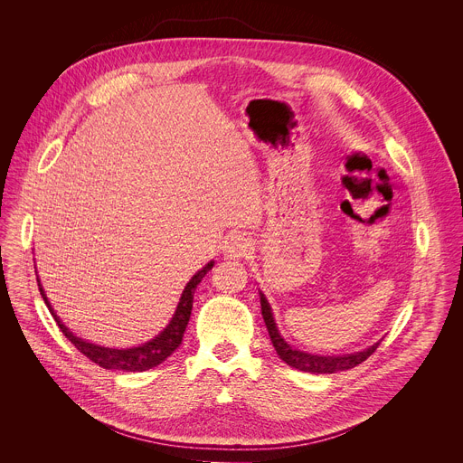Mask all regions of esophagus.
Masks as SVG:
<instances>
[{"label": "esophagus", "mask_w": 463, "mask_h": 463, "mask_svg": "<svg viewBox=\"0 0 463 463\" xmlns=\"http://www.w3.org/2000/svg\"><path fill=\"white\" fill-rule=\"evenodd\" d=\"M250 249V241L245 234H231L225 238L222 250L227 258H241L249 252Z\"/></svg>", "instance_id": "34e87169"}]
</instances>
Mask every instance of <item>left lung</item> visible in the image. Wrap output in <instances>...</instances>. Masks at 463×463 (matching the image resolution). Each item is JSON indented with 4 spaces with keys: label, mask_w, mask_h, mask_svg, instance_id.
<instances>
[{
    "label": "left lung",
    "mask_w": 463,
    "mask_h": 463,
    "mask_svg": "<svg viewBox=\"0 0 463 463\" xmlns=\"http://www.w3.org/2000/svg\"><path fill=\"white\" fill-rule=\"evenodd\" d=\"M260 306H261V317L263 322H266V327L269 332L271 343L277 350V354L280 355V359L289 364L291 368L302 370V372H309V373H335V372H343V370H350L355 368L357 364H361L363 361H366L379 346L381 341L373 343L372 346L361 350V352H354V354H345V355H320V354H309V352H302L295 346H291L280 334V329L277 326V320L273 317V309L271 304L268 302L266 295L260 291Z\"/></svg>",
    "instance_id": "obj_1"
}]
</instances>
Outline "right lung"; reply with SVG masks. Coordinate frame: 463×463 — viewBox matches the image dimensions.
<instances>
[{"mask_svg": "<svg viewBox=\"0 0 463 463\" xmlns=\"http://www.w3.org/2000/svg\"><path fill=\"white\" fill-rule=\"evenodd\" d=\"M213 268H214V260H211L205 268H202L188 280V284L184 286V289L181 293V298L177 302V307H175L170 322L166 324V327L163 329L159 335H156L154 339H150L145 345H139V346H134V348H120V350L118 348H106V346L90 343L82 337H77L71 332V329L60 320L56 311L52 309V306H51V302H49V298H47V295L42 288L40 279H38V289H40V295L45 300L51 315L54 317L58 327L61 329V334L75 345V348L80 354H84L88 359H91L93 363H97L99 366H102L106 370L145 372V370H150V368L161 364L166 357H170L179 348V345L183 341V334L186 329V324H188V318H190V313H192V302H194L195 288L205 279V275Z\"/></svg>", "mask_w": 463, "mask_h": 463, "instance_id": "obj_1", "label": "right lung"}]
</instances>
